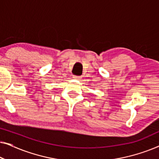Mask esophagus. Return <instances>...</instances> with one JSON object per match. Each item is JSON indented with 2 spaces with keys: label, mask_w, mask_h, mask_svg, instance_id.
Instances as JSON below:
<instances>
[{
  "label": "esophagus",
  "mask_w": 159,
  "mask_h": 159,
  "mask_svg": "<svg viewBox=\"0 0 159 159\" xmlns=\"http://www.w3.org/2000/svg\"><path fill=\"white\" fill-rule=\"evenodd\" d=\"M73 78L74 79H75V80H81V77H80V76H77V75H74L73 76Z\"/></svg>",
  "instance_id": "obj_1"
}]
</instances>
